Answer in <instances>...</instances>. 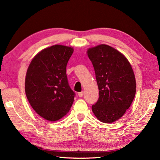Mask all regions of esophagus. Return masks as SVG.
Segmentation results:
<instances>
[{
    "mask_svg": "<svg viewBox=\"0 0 160 160\" xmlns=\"http://www.w3.org/2000/svg\"><path fill=\"white\" fill-rule=\"evenodd\" d=\"M83 94H84V93H83V92H80L78 93V96H79L80 98H82L83 96Z\"/></svg>",
    "mask_w": 160,
    "mask_h": 160,
    "instance_id": "34e87169",
    "label": "esophagus"
}]
</instances>
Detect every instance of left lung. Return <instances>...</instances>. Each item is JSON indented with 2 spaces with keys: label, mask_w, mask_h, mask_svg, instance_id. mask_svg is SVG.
<instances>
[{
  "label": "left lung",
  "mask_w": 160,
  "mask_h": 160,
  "mask_svg": "<svg viewBox=\"0 0 160 160\" xmlns=\"http://www.w3.org/2000/svg\"><path fill=\"white\" fill-rule=\"evenodd\" d=\"M87 52L99 89V98L92 106V112L100 121L112 123L125 113L135 98V74L128 59L108 45L89 48Z\"/></svg>",
  "instance_id": "1"
}]
</instances>
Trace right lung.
<instances>
[{
	"label": "right lung",
	"instance_id": "right-lung-1",
	"mask_svg": "<svg viewBox=\"0 0 160 160\" xmlns=\"http://www.w3.org/2000/svg\"><path fill=\"white\" fill-rule=\"evenodd\" d=\"M73 48L55 45L35 55L25 77V95L32 109L48 121L61 119L69 112L75 93L71 89L66 66Z\"/></svg>",
	"mask_w": 160,
	"mask_h": 160
}]
</instances>
